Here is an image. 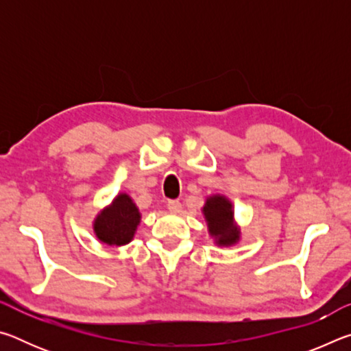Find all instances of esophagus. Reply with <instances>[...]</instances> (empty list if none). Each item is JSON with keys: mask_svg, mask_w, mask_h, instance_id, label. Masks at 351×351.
<instances>
[{"mask_svg": "<svg viewBox=\"0 0 351 351\" xmlns=\"http://www.w3.org/2000/svg\"><path fill=\"white\" fill-rule=\"evenodd\" d=\"M167 209L171 212V213H178L181 212V203L178 199H170L167 203Z\"/></svg>", "mask_w": 351, "mask_h": 351, "instance_id": "obj_1", "label": "esophagus"}]
</instances>
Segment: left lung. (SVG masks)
<instances>
[{
    "mask_svg": "<svg viewBox=\"0 0 351 351\" xmlns=\"http://www.w3.org/2000/svg\"><path fill=\"white\" fill-rule=\"evenodd\" d=\"M203 213L209 234L218 246H232L240 240V228L234 221L232 203L223 195H212L206 199Z\"/></svg>",
    "mask_w": 351,
    "mask_h": 351,
    "instance_id": "obj_1",
    "label": "left lung"
}]
</instances>
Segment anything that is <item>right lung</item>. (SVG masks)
Segmentation results:
<instances>
[{
	"label": "right lung",
	"instance_id": "1",
	"mask_svg": "<svg viewBox=\"0 0 351 351\" xmlns=\"http://www.w3.org/2000/svg\"><path fill=\"white\" fill-rule=\"evenodd\" d=\"M141 223V212L127 193H119L112 203L97 213L93 223L97 240L108 246H123L133 240Z\"/></svg>",
	"mask_w": 351,
	"mask_h": 351
}]
</instances>
